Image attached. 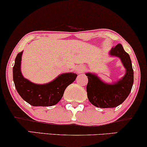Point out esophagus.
I'll return each mask as SVG.
<instances>
[{
  "mask_svg": "<svg viewBox=\"0 0 147 147\" xmlns=\"http://www.w3.org/2000/svg\"><path fill=\"white\" fill-rule=\"evenodd\" d=\"M85 70V68L83 67V66H79V67H77V73H82V72H83Z\"/></svg>",
  "mask_w": 147,
  "mask_h": 147,
  "instance_id": "34e87169",
  "label": "esophagus"
}]
</instances>
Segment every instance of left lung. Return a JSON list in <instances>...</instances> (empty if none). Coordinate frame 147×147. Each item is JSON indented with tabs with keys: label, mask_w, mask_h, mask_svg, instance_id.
Returning a JSON list of instances; mask_svg holds the SVG:
<instances>
[{
	"label": "left lung",
	"mask_w": 147,
	"mask_h": 147,
	"mask_svg": "<svg viewBox=\"0 0 147 147\" xmlns=\"http://www.w3.org/2000/svg\"><path fill=\"white\" fill-rule=\"evenodd\" d=\"M110 54L119 57L126 68V73L121 79L114 84H107L97 76L86 73L87 98L93 105L100 108H114L120 105L129 96L134 83V70L130 57L121 44L111 49Z\"/></svg>",
	"instance_id": "8db88e82"
}]
</instances>
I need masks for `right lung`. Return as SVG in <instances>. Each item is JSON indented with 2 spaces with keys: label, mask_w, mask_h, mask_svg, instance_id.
Listing matches in <instances>:
<instances>
[{
  "label": "right lung",
  "mask_w": 147,
  "mask_h": 147,
  "mask_svg": "<svg viewBox=\"0 0 147 147\" xmlns=\"http://www.w3.org/2000/svg\"><path fill=\"white\" fill-rule=\"evenodd\" d=\"M20 52L16 57L13 68L15 86L20 96L33 107H50L56 105L62 98L64 90L77 78L75 73H64L47 84L37 85L24 78L20 70L22 55Z\"/></svg>",
  "instance_id": "add662e5"
}]
</instances>
